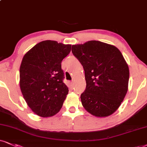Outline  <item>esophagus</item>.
<instances>
[{
    "instance_id": "34e87169",
    "label": "esophagus",
    "mask_w": 147,
    "mask_h": 147,
    "mask_svg": "<svg viewBox=\"0 0 147 147\" xmlns=\"http://www.w3.org/2000/svg\"><path fill=\"white\" fill-rule=\"evenodd\" d=\"M70 86H71V87H74V81H72V82H70Z\"/></svg>"
}]
</instances>
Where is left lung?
Masks as SVG:
<instances>
[{"mask_svg": "<svg viewBox=\"0 0 147 147\" xmlns=\"http://www.w3.org/2000/svg\"><path fill=\"white\" fill-rule=\"evenodd\" d=\"M72 53L84 70L86 86L81 94L86 111L97 117L112 115L128 90L129 71L117 47L99 41L73 45Z\"/></svg>", "mask_w": 147, "mask_h": 147, "instance_id": "1", "label": "left lung"}]
</instances>
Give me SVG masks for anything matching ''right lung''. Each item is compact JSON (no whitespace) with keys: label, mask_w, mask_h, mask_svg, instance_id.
<instances>
[{"label":"right lung","mask_w":147,"mask_h":147,"mask_svg":"<svg viewBox=\"0 0 147 147\" xmlns=\"http://www.w3.org/2000/svg\"><path fill=\"white\" fill-rule=\"evenodd\" d=\"M71 48L70 44L43 41L24 56L20 86L28 106L39 117H52L62 108L69 89L63 81L61 62Z\"/></svg>","instance_id":"1"}]
</instances>
